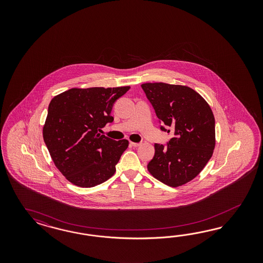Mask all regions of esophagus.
Segmentation results:
<instances>
[{
	"label": "esophagus",
	"instance_id": "esophagus-1",
	"mask_svg": "<svg viewBox=\"0 0 263 263\" xmlns=\"http://www.w3.org/2000/svg\"><path fill=\"white\" fill-rule=\"evenodd\" d=\"M130 145H131V146H133V147H138V146H140V145H141V143H133V142H131V143H130Z\"/></svg>",
	"mask_w": 263,
	"mask_h": 263
}]
</instances>
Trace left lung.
I'll return each mask as SVG.
<instances>
[{"label": "left lung", "instance_id": "1", "mask_svg": "<svg viewBox=\"0 0 263 263\" xmlns=\"http://www.w3.org/2000/svg\"><path fill=\"white\" fill-rule=\"evenodd\" d=\"M142 88L160 122L174 130L167 145L155 143L147 165L153 177L171 187L191 181L211 158L215 147V119L206 101L193 88L145 83ZM160 129L170 133L164 126Z\"/></svg>", "mask_w": 263, "mask_h": 263}]
</instances>
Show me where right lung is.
Instances as JSON below:
<instances>
[{
  "instance_id": "1",
  "label": "right lung",
  "mask_w": 263,
  "mask_h": 263,
  "mask_svg": "<svg viewBox=\"0 0 263 263\" xmlns=\"http://www.w3.org/2000/svg\"><path fill=\"white\" fill-rule=\"evenodd\" d=\"M129 88H70L49 104L43 139L56 167L74 185L95 187L115 174L129 143L100 132L112 122L114 103Z\"/></svg>"
}]
</instances>
